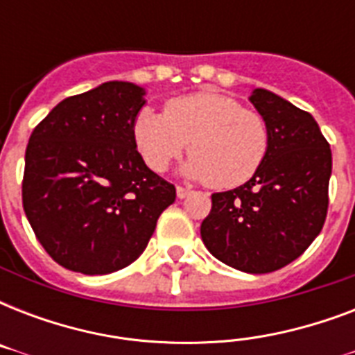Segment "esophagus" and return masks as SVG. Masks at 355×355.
<instances>
[{
	"mask_svg": "<svg viewBox=\"0 0 355 355\" xmlns=\"http://www.w3.org/2000/svg\"><path fill=\"white\" fill-rule=\"evenodd\" d=\"M189 195V189L188 188H182V186H177V197L178 199H186Z\"/></svg>",
	"mask_w": 355,
	"mask_h": 355,
	"instance_id": "esophagus-1",
	"label": "esophagus"
}]
</instances>
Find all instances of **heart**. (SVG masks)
<instances>
[{
    "label": "heart",
    "instance_id": "obj_1",
    "mask_svg": "<svg viewBox=\"0 0 355 355\" xmlns=\"http://www.w3.org/2000/svg\"><path fill=\"white\" fill-rule=\"evenodd\" d=\"M132 139L149 169L164 173L189 144L182 175L236 188L258 173L270 145L269 125L234 97L200 92L167 101L164 114L144 107L132 121Z\"/></svg>",
    "mask_w": 355,
    "mask_h": 355
}]
</instances>
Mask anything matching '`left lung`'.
<instances>
[{
	"label": "left lung",
	"instance_id": "obj_1",
	"mask_svg": "<svg viewBox=\"0 0 355 355\" xmlns=\"http://www.w3.org/2000/svg\"><path fill=\"white\" fill-rule=\"evenodd\" d=\"M248 101L269 125V153L250 180L211 195L200 237L223 263L263 275L297 259L322 230L331 150L311 114L263 88Z\"/></svg>",
	"mask_w": 355,
	"mask_h": 355
}]
</instances>
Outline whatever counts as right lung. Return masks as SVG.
I'll return each mask as SVG.
<instances>
[{
    "label": "right lung",
    "mask_w": 355,
    "mask_h": 355,
    "mask_svg": "<svg viewBox=\"0 0 355 355\" xmlns=\"http://www.w3.org/2000/svg\"><path fill=\"white\" fill-rule=\"evenodd\" d=\"M141 86L110 80L68 97L42 119L25 150V216L57 263L108 275L144 252L177 189L145 166L132 121Z\"/></svg>",
    "instance_id": "1"
}]
</instances>
